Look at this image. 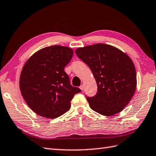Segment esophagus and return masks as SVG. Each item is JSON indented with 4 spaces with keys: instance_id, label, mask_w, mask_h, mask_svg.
<instances>
[{
    "instance_id": "obj_1",
    "label": "esophagus",
    "mask_w": 156,
    "mask_h": 156,
    "mask_svg": "<svg viewBox=\"0 0 156 156\" xmlns=\"http://www.w3.org/2000/svg\"><path fill=\"white\" fill-rule=\"evenodd\" d=\"M80 88L82 90V91H83V90H84V86L83 84H82L80 86Z\"/></svg>"
}]
</instances>
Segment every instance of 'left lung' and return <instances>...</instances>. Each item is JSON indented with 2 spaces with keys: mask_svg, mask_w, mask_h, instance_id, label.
<instances>
[{
  "mask_svg": "<svg viewBox=\"0 0 156 156\" xmlns=\"http://www.w3.org/2000/svg\"><path fill=\"white\" fill-rule=\"evenodd\" d=\"M76 54L92 70L97 83L95 96H86L90 108L111 116L127 106L136 91V68L131 58L115 47L100 44L78 48Z\"/></svg>",
  "mask_w": 156,
  "mask_h": 156,
  "instance_id": "1",
  "label": "left lung"
}]
</instances>
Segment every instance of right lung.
Returning <instances> with one entry per match:
<instances>
[{
	"instance_id": "add662e5",
	"label": "right lung",
	"mask_w": 156,
	"mask_h": 156,
	"mask_svg": "<svg viewBox=\"0 0 156 156\" xmlns=\"http://www.w3.org/2000/svg\"><path fill=\"white\" fill-rule=\"evenodd\" d=\"M73 50L66 46H51L34 53L24 64L20 78L23 98L39 115L54 119L69 110L71 100L82 90L70 84L64 67Z\"/></svg>"
}]
</instances>
